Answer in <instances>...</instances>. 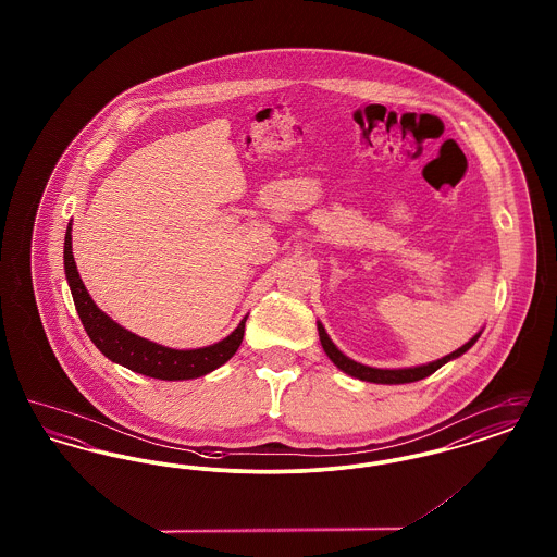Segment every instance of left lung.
I'll return each mask as SVG.
<instances>
[{"mask_svg": "<svg viewBox=\"0 0 557 557\" xmlns=\"http://www.w3.org/2000/svg\"><path fill=\"white\" fill-rule=\"evenodd\" d=\"M318 330L319 341H321V346H323L325 355L332 359V363H334L338 370L345 371V373L352 375V377H359V380H363V382H373V384H407V382L424 380L430 373H434L438 368H443L445 363H449L450 359H457V357H461L466 350H470L472 345L480 338V334H482V332H478L476 336H474L470 343H466L461 348L453 350L447 357H443V359H438V361H432V363H428V366L405 368V370H377V368H370V366H363V363H357V361L348 359L345 352H341V350L336 348V345L332 343V338L327 336L325 327H323L319 321Z\"/></svg>", "mask_w": 557, "mask_h": 557, "instance_id": "left-lung-1", "label": "left lung"}]
</instances>
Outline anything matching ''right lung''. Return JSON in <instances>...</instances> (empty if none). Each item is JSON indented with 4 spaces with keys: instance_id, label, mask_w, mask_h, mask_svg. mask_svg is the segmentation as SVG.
<instances>
[{
    "instance_id": "obj_1",
    "label": "right lung",
    "mask_w": 557,
    "mask_h": 557,
    "mask_svg": "<svg viewBox=\"0 0 557 557\" xmlns=\"http://www.w3.org/2000/svg\"><path fill=\"white\" fill-rule=\"evenodd\" d=\"M73 227L69 223L66 236H64V271L66 282L71 286V294L79 313L81 323L91 338V343L100 348V352L110 361L127 368V370L157 377V380H191L207 375L212 370L227 363L244 338V323L246 318L239 321L238 327L223 338L221 343L191 350H177L169 346L157 345L152 341H146L116 321L108 318L104 311L98 309V305L91 300L89 292L85 290V284L81 282L79 271L73 257Z\"/></svg>"
}]
</instances>
